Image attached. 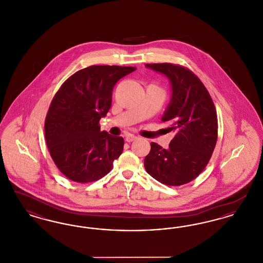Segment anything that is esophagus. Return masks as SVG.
I'll use <instances>...</instances> for the list:
<instances>
[{"label": "esophagus", "instance_id": "obj_1", "mask_svg": "<svg viewBox=\"0 0 263 263\" xmlns=\"http://www.w3.org/2000/svg\"><path fill=\"white\" fill-rule=\"evenodd\" d=\"M136 139H137L136 136L129 134V135H127V136H126L125 141L126 142H128V143H130V142H133V141H135Z\"/></svg>", "mask_w": 263, "mask_h": 263}]
</instances>
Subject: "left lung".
Here are the masks:
<instances>
[{
  "label": "left lung",
  "instance_id": "obj_1",
  "mask_svg": "<svg viewBox=\"0 0 263 263\" xmlns=\"http://www.w3.org/2000/svg\"><path fill=\"white\" fill-rule=\"evenodd\" d=\"M146 66L172 83V101L162 121L168 125L167 132H175V137L167 149L152 142L144 165L159 182L183 185L200 175L212 157L218 138L216 107L200 79L188 68L172 63Z\"/></svg>",
  "mask_w": 263,
  "mask_h": 263
}]
</instances>
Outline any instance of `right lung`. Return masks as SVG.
<instances>
[{
	"label": "right lung",
	"mask_w": 263,
	"mask_h": 263,
	"mask_svg": "<svg viewBox=\"0 0 263 263\" xmlns=\"http://www.w3.org/2000/svg\"><path fill=\"white\" fill-rule=\"evenodd\" d=\"M135 67L92 65L69 77L51 101L44 123L51 158L72 181H97L112 170L124 139L100 132L114 85Z\"/></svg>",
	"instance_id": "right-lung-1"
}]
</instances>
